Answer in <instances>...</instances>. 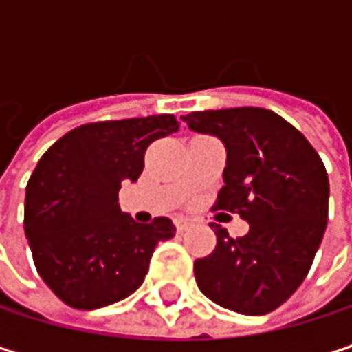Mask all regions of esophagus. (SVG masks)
<instances>
[{
	"label": "esophagus",
	"mask_w": 352,
	"mask_h": 352,
	"mask_svg": "<svg viewBox=\"0 0 352 352\" xmlns=\"http://www.w3.org/2000/svg\"><path fill=\"white\" fill-rule=\"evenodd\" d=\"M175 228L177 232H185L189 228V220L187 218H175Z\"/></svg>",
	"instance_id": "1"
}]
</instances>
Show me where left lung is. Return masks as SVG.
Wrapping results in <instances>:
<instances>
[{
    "mask_svg": "<svg viewBox=\"0 0 352 352\" xmlns=\"http://www.w3.org/2000/svg\"><path fill=\"white\" fill-rule=\"evenodd\" d=\"M181 120L222 140L216 210L248 222L241 239L214 224L218 245L193 265L197 287L232 312L269 314L302 285L322 243L330 191L324 163L302 132L265 107L191 111Z\"/></svg>",
    "mask_w": 352,
    "mask_h": 352,
    "instance_id": "obj_1",
    "label": "left lung"
}]
</instances>
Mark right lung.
<instances>
[{
    "instance_id": "1",
    "label": "right lung",
    "mask_w": 352,
    "mask_h": 352,
    "mask_svg": "<svg viewBox=\"0 0 352 352\" xmlns=\"http://www.w3.org/2000/svg\"><path fill=\"white\" fill-rule=\"evenodd\" d=\"M177 130L171 113L85 124L38 161L24 230L40 277L67 306L98 310L128 298L142 285L155 246L175 236L169 218L134 222L118 191L140 177L148 144Z\"/></svg>"
}]
</instances>
